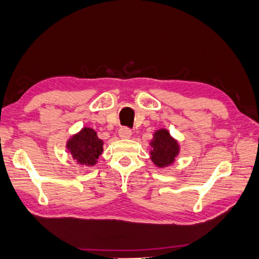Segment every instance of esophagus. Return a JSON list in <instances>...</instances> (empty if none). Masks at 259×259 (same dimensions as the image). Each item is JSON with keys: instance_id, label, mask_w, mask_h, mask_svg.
<instances>
[{"instance_id": "esophagus-1", "label": "esophagus", "mask_w": 259, "mask_h": 259, "mask_svg": "<svg viewBox=\"0 0 259 259\" xmlns=\"http://www.w3.org/2000/svg\"><path fill=\"white\" fill-rule=\"evenodd\" d=\"M131 134H133V133H131V130L129 128H125V126H123V128H121L119 130V136H120V138H122V139L130 138Z\"/></svg>"}]
</instances>
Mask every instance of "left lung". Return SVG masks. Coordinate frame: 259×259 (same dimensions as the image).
<instances>
[{"label":"left lung","mask_w":259,"mask_h":259,"mask_svg":"<svg viewBox=\"0 0 259 259\" xmlns=\"http://www.w3.org/2000/svg\"><path fill=\"white\" fill-rule=\"evenodd\" d=\"M149 145L150 159L157 167L170 166L180 152V146L166 129L155 131Z\"/></svg>","instance_id":"1"}]
</instances>
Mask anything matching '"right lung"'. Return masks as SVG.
<instances>
[{
	"label": "right lung",
	"instance_id": "right-lung-1",
	"mask_svg": "<svg viewBox=\"0 0 259 259\" xmlns=\"http://www.w3.org/2000/svg\"><path fill=\"white\" fill-rule=\"evenodd\" d=\"M103 140L97 137L96 131L84 126L67 142L68 152L78 164L93 166L103 153Z\"/></svg>",
	"mask_w": 259,
	"mask_h": 259
}]
</instances>
